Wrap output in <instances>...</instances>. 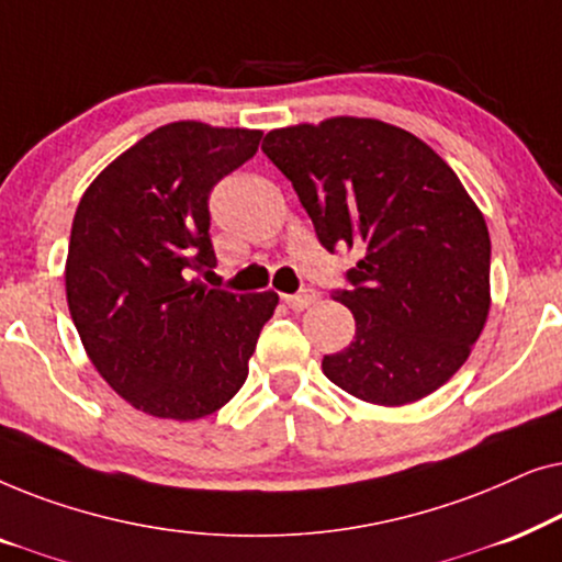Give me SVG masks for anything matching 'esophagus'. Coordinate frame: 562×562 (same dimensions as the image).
Instances as JSON below:
<instances>
[{
	"mask_svg": "<svg viewBox=\"0 0 562 562\" xmlns=\"http://www.w3.org/2000/svg\"><path fill=\"white\" fill-rule=\"evenodd\" d=\"M281 299H283V304L289 306V310L302 312V310H306V306H312L314 302H317L319 294L314 289H304V291H299V294H283Z\"/></svg>",
	"mask_w": 562,
	"mask_h": 562,
	"instance_id": "34e87169",
	"label": "esophagus"
}]
</instances>
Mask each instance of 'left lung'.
<instances>
[{"label": "left lung", "instance_id": "8db88e82", "mask_svg": "<svg viewBox=\"0 0 562 562\" xmlns=\"http://www.w3.org/2000/svg\"><path fill=\"white\" fill-rule=\"evenodd\" d=\"M319 243L358 248L348 348L325 356L335 386L381 406L419 402L471 356L491 310L486 220L456 171L417 135L381 120L329 117L263 137Z\"/></svg>", "mask_w": 562, "mask_h": 562}]
</instances>
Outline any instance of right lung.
Returning a JSON list of instances; mask_svg holds the SVG:
<instances>
[{"label":"right lung","mask_w":562,"mask_h":562,"mask_svg":"<svg viewBox=\"0 0 562 562\" xmlns=\"http://www.w3.org/2000/svg\"><path fill=\"white\" fill-rule=\"evenodd\" d=\"M263 133L183 120L153 130L83 191L66 258L68 312L99 375L150 417L222 409L248 379L276 291L233 294L217 266L210 191Z\"/></svg>","instance_id":"obj_1"}]
</instances>
